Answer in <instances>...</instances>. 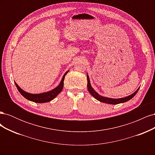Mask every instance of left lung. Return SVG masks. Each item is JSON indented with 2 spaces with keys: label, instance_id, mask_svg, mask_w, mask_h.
<instances>
[{
  "label": "left lung",
  "instance_id": "8db88e82",
  "mask_svg": "<svg viewBox=\"0 0 155 155\" xmlns=\"http://www.w3.org/2000/svg\"><path fill=\"white\" fill-rule=\"evenodd\" d=\"M87 88L88 92H90L91 94L97 100L100 101L101 102L105 103V104H112V105H116V104H121V103H125L126 101H128L129 100H131L132 98L137 94V93L138 92L140 87L134 93H133L132 94H130L128 96H126L124 97H121V98H110V97H105L100 95L97 92H96L94 91L92 86L90 82V79H89V76L87 74Z\"/></svg>",
  "mask_w": 155,
  "mask_h": 155
}]
</instances>
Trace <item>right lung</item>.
Here are the masks:
<instances>
[{
	"label": "right lung",
	"mask_w": 155,
	"mask_h": 155,
	"mask_svg": "<svg viewBox=\"0 0 155 155\" xmlns=\"http://www.w3.org/2000/svg\"><path fill=\"white\" fill-rule=\"evenodd\" d=\"M69 70L67 71L63 75V76L61 79V81L59 85L54 88V89L47 92H45L43 93L40 94H31L28 93L25 91H23L22 89L18 86L17 84L15 82V85L18 89V91L21 94V95L25 97L26 99L28 100L31 101L35 102V103H39V104H43V103L49 102L54 100V98L57 96L62 91L63 85H64V79L65 76H66Z\"/></svg>",
	"instance_id": "right-lung-1"
}]
</instances>
